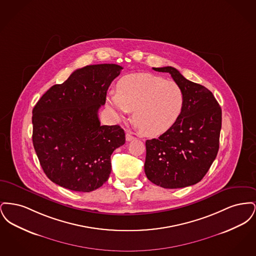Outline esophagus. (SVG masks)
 Masks as SVG:
<instances>
[{"label": "esophagus", "mask_w": 256, "mask_h": 256, "mask_svg": "<svg viewBox=\"0 0 256 256\" xmlns=\"http://www.w3.org/2000/svg\"><path fill=\"white\" fill-rule=\"evenodd\" d=\"M134 139H135V136H134V135L130 134H126V141H132V140H134Z\"/></svg>", "instance_id": "obj_1"}]
</instances>
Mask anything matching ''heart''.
I'll use <instances>...</instances> for the list:
<instances>
[{
  "instance_id": "b5f03b06",
  "label": "heart",
  "mask_w": 256,
  "mask_h": 256,
  "mask_svg": "<svg viewBox=\"0 0 256 256\" xmlns=\"http://www.w3.org/2000/svg\"><path fill=\"white\" fill-rule=\"evenodd\" d=\"M108 102L118 120L134 111L136 128L144 135L154 137L166 132L178 121L184 95L174 82L152 74H132L118 82L116 91H110Z\"/></svg>"
}]
</instances>
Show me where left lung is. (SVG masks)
<instances>
[{"instance_id": "8db88e82", "label": "left lung", "mask_w": 256, "mask_h": 256, "mask_svg": "<svg viewBox=\"0 0 256 256\" xmlns=\"http://www.w3.org/2000/svg\"><path fill=\"white\" fill-rule=\"evenodd\" d=\"M169 73L182 89V112L166 132L146 141L145 174L148 180L168 189L200 182L219 150L222 110L204 86L186 80L176 68H152Z\"/></svg>"}]
</instances>
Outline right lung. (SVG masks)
Listing matches in <instances>:
<instances>
[{
    "label": "right lung",
    "instance_id": "obj_1",
    "mask_svg": "<svg viewBox=\"0 0 256 256\" xmlns=\"http://www.w3.org/2000/svg\"><path fill=\"white\" fill-rule=\"evenodd\" d=\"M122 66L88 65L52 86L32 110V143L52 182L91 192L108 182L112 152L126 142L118 124L100 126L98 111Z\"/></svg>",
    "mask_w": 256,
    "mask_h": 256
}]
</instances>
